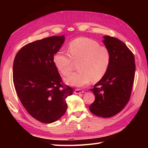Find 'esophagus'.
I'll use <instances>...</instances> for the list:
<instances>
[{
  "instance_id": "obj_1",
  "label": "esophagus",
  "mask_w": 148,
  "mask_h": 148,
  "mask_svg": "<svg viewBox=\"0 0 148 148\" xmlns=\"http://www.w3.org/2000/svg\"><path fill=\"white\" fill-rule=\"evenodd\" d=\"M84 92L82 90H80V89H76L74 90V93L75 94H80V93H82Z\"/></svg>"
}]
</instances>
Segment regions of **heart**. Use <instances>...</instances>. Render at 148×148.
<instances>
[{"instance_id": "1", "label": "heart", "mask_w": 148, "mask_h": 148, "mask_svg": "<svg viewBox=\"0 0 148 148\" xmlns=\"http://www.w3.org/2000/svg\"><path fill=\"white\" fill-rule=\"evenodd\" d=\"M69 54L58 51L53 56V63L58 70L67 76L77 63L79 71L65 78V83L72 86L81 87L92 80L101 79L106 74L110 63V53L105 46L87 37H79L72 40L68 46Z\"/></svg>"}]
</instances>
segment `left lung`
<instances>
[{
	"label": "left lung",
	"mask_w": 148,
	"mask_h": 148,
	"mask_svg": "<svg viewBox=\"0 0 148 148\" xmlns=\"http://www.w3.org/2000/svg\"><path fill=\"white\" fill-rule=\"evenodd\" d=\"M103 38L111 58L106 74L90 89L95 100L89 109L97 116L109 118L120 112L130 99L136 65L133 53L124 42L108 36Z\"/></svg>",
	"instance_id": "left-lung-1"
}]
</instances>
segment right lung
<instances>
[{"mask_svg": "<svg viewBox=\"0 0 148 148\" xmlns=\"http://www.w3.org/2000/svg\"><path fill=\"white\" fill-rule=\"evenodd\" d=\"M65 37L51 36L27 44L15 56L13 83L17 95L27 111L44 123L60 118L67 110L66 97L73 90L62 83L53 63V56Z\"/></svg>", "mask_w": 148, "mask_h": 148, "instance_id": "right-lung-1", "label": "right lung"}]
</instances>
